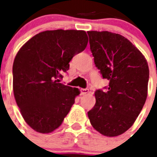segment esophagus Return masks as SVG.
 Returning a JSON list of instances; mask_svg holds the SVG:
<instances>
[{
  "mask_svg": "<svg viewBox=\"0 0 157 157\" xmlns=\"http://www.w3.org/2000/svg\"><path fill=\"white\" fill-rule=\"evenodd\" d=\"M80 91H81V95H85V94H86L89 93L88 89H81V90H80Z\"/></svg>",
  "mask_w": 157,
  "mask_h": 157,
  "instance_id": "esophagus-1",
  "label": "esophagus"
}]
</instances>
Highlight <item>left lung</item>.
<instances>
[{"mask_svg":"<svg viewBox=\"0 0 157 157\" xmlns=\"http://www.w3.org/2000/svg\"><path fill=\"white\" fill-rule=\"evenodd\" d=\"M87 33L96 67L109 81L106 90H96V103L88 112L89 119L103 135L118 136L133 125L146 102L147 62L123 36L107 31Z\"/></svg>","mask_w":157,"mask_h":157,"instance_id":"8db88e82","label":"left lung"}]
</instances>
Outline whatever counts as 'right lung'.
<instances>
[{"instance_id": "add662e5", "label": "right lung", "mask_w": 157, "mask_h": 157, "mask_svg": "<svg viewBox=\"0 0 157 157\" xmlns=\"http://www.w3.org/2000/svg\"><path fill=\"white\" fill-rule=\"evenodd\" d=\"M88 43L85 31H45L32 37L17 53L13 64L14 98L23 119L35 131L59 128L80 94L59 83L69 62Z\"/></svg>"}]
</instances>
